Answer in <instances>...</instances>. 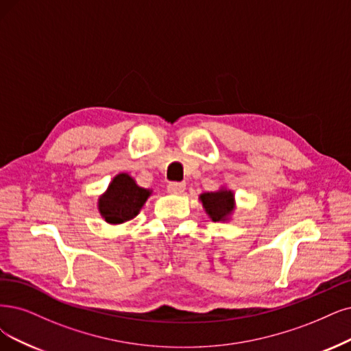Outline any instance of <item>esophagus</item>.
Segmentation results:
<instances>
[{
  "label": "esophagus",
  "mask_w": 351,
  "mask_h": 351,
  "mask_svg": "<svg viewBox=\"0 0 351 351\" xmlns=\"http://www.w3.org/2000/svg\"><path fill=\"white\" fill-rule=\"evenodd\" d=\"M185 184L184 182H172L167 185V192L169 193H173V195H180V193H184L185 191Z\"/></svg>",
  "instance_id": "1"
}]
</instances>
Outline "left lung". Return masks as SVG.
Returning <instances> with one entry per match:
<instances>
[{"label":"left lung","instance_id":"obj_1","mask_svg":"<svg viewBox=\"0 0 351 351\" xmlns=\"http://www.w3.org/2000/svg\"><path fill=\"white\" fill-rule=\"evenodd\" d=\"M199 201L204 210L214 223H227L236 211L234 192L227 186H221L218 191L202 192Z\"/></svg>","mask_w":351,"mask_h":351}]
</instances>
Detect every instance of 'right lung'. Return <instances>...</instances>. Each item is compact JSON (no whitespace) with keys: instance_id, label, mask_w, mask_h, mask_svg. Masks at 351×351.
Returning a JSON list of instances; mask_svg holds the SVG:
<instances>
[{"instance_id":"1","label":"right lung","mask_w":351,"mask_h":351,"mask_svg":"<svg viewBox=\"0 0 351 351\" xmlns=\"http://www.w3.org/2000/svg\"><path fill=\"white\" fill-rule=\"evenodd\" d=\"M153 191L137 185L136 179L125 172L115 175L106 192L98 198V211L104 221L119 226L138 215Z\"/></svg>"}]
</instances>
